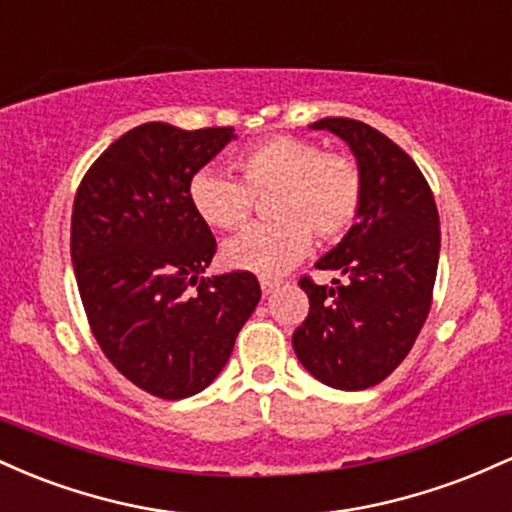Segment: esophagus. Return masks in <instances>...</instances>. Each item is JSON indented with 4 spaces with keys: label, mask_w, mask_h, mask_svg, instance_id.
Returning <instances> with one entry per match:
<instances>
[{
    "label": "esophagus",
    "mask_w": 512,
    "mask_h": 512,
    "mask_svg": "<svg viewBox=\"0 0 512 512\" xmlns=\"http://www.w3.org/2000/svg\"><path fill=\"white\" fill-rule=\"evenodd\" d=\"M260 286H262V293H264V296H269V293L279 289V281H276V279H264V276H262V279H260Z\"/></svg>",
    "instance_id": "obj_1"
}]
</instances>
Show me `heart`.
<instances>
[{"instance_id": "b5f03b06", "label": "heart", "mask_w": 512, "mask_h": 512, "mask_svg": "<svg viewBox=\"0 0 512 512\" xmlns=\"http://www.w3.org/2000/svg\"><path fill=\"white\" fill-rule=\"evenodd\" d=\"M240 180L219 168L197 170L187 185L192 209L219 231L252 219L255 197H269L274 223L255 226L223 245V264L238 272L281 274L317 243H334L354 226L363 202V175L354 158L320 151L308 139L276 134L236 156Z\"/></svg>"}]
</instances>
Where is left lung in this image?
Instances as JSON below:
<instances>
[{"label": "left lung", "instance_id": "8db88e82", "mask_svg": "<svg viewBox=\"0 0 512 512\" xmlns=\"http://www.w3.org/2000/svg\"><path fill=\"white\" fill-rule=\"evenodd\" d=\"M310 127L337 134L354 151L363 202L342 243L315 264L344 281H298L310 310L293 332V349L320 383L366 390L407 358L431 310L440 255L436 199L407 151L366 122L325 117Z\"/></svg>", "mask_w": 512, "mask_h": 512}]
</instances>
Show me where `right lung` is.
I'll return each mask as SVG.
<instances>
[{
  "label": "right lung",
  "instance_id": "1",
  "mask_svg": "<svg viewBox=\"0 0 512 512\" xmlns=\"http://www.w3.org/2000/svg\"><path fill=\"white\" fill-rule=\"evenodd\" d=\"M233 127L146 122L86 170L72 209V262L88 325L108 361L161 399L207 387L260 303L255 274L204 276L216 240L187 185Z\"/></svg>",
  "mask_w": 512,
  "mask_h": 512
}]
</instances>
